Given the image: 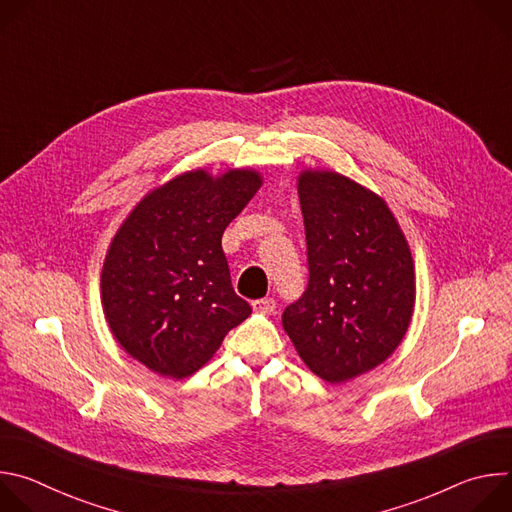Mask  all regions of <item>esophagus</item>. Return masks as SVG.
Here are the masks:
<instances>
[{
	"label": "esophagus",
	"mask_w": 512,
	"mask_h": 512,
	"mask_svg": "<svg viewBox=\"0 0 512 512\" xmlns=\"http://www.w3.org/2000/svg\"><path fill=\"white\" fill-rule=\"evenodd\" d=\"M251 306H253V310L259 312V314H271V312H275V300H273V298L255 300Z\"/></svg>",
	"instance_id": "esophagus-1"
}]
</instances>
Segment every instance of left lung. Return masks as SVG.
Returning <instances> with one entry per match:
<instances>
[{"mask_svg":"<svg viewBox=\"0 0 512 512\" xmlns=\"http://www.w3.org/2000/svg\"><path fill=\"white\" fill-rule=\"evenodd\" d=\"M308 289L281 316L306 367L328 383L373 371L401 344L415 306L407 239L387 202L330 170L298 178Z\"/></svg>","mask_w":512,"mask_h":512,"instance_id":"obj_1","label":"left lung"}]
</instances>
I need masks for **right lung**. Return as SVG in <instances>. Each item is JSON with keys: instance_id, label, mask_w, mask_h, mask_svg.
I'll return each instance as SVG.
<instances>
[{"instance_id": "obj_1", "label": "right lung", "mask_w": 512, "mask_h": 512, "mask_svg": "<svg viewBox=\"0 0 512 512\" xmlns=\"http://www.w3.org/2000/svg\"><path fill=\"white\" fill-rule=\"evenodd\" d=\"M261 184L255 170L184 172L145 194L115 233L101 271L103 312L123 350L160 377L196 373L251 314L221 239Z\"/></svg>"}]
</instances>
